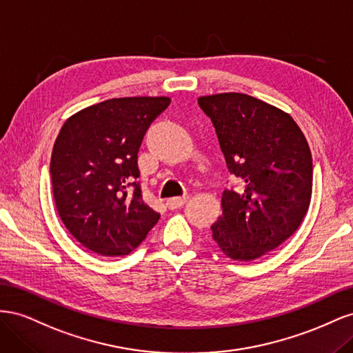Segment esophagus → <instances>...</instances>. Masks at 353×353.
I'll return each mask as SVG.
<instances>
[{"instance_id":"obj_1","label":"esophagus","mask_w":353,"mask_h":353,"mask_svg":"<svg viewBox=\"0 0 353 353\" xmlns=\"http://www.w3.org/2000/svg\"><path fill=\"white\" fill-rule=\"evenodd\" d=\"M188 197H174V199H168L166 200V206L169 209H179L181 206H184V203L187 201Z\"/></svg>"}]
</instances>
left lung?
Segmentation results:
<instances>
[{"mask_svg": "<svg viewBox=\"0 0 353 353\" xmlns=\"http://www.w3.org/2000/svg\"><path fill=\"white\" fill-rule=\"evenodd\" d=\"M215 126L239 190H225L212 237L228 258L250 262L301 225L312 196V154L287 112L243 92L197 99Z\"/></svg>", "mask_w": 353, "mask_h": 353, "instance_id": "obj_1", "label": "left lung"}]
</instances>
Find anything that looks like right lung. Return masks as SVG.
<instances>
[{
  "mask_svg": "<svg viewBox=\"0 0 353 353\" xmlns=\"http://www.w3.org/2000/svg\"><path fill=\"white\" fill-rule=\"evenodd\" d=\"M169 103V97L110 99L61 126L50 163L52 194L65 227L88 250L108 258L130 254L159 221L134 179L143 137Z\"/></svg>",
  "mask_w": 353,
  "mask_h": 353,
  "instance_id": "right-lung-1",
  "label": "right lung"
}]
</instances>
